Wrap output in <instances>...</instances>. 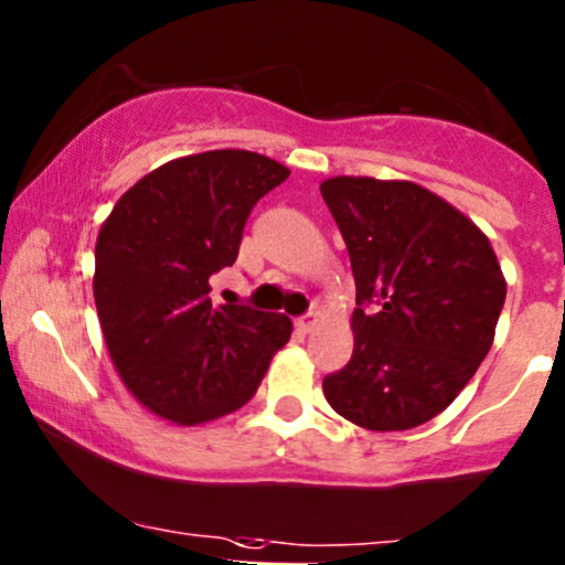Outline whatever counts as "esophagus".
Wrapping results in <instances>:
<instances>
[{"mask_svg": "<svg viewBox=\"0 0 565 565\" xmlns=\"http://www.w3.org/2000/svg\"><path fill=\"white\" fill-rule=\"evenodd\" d=\"M316 321H319V316H316V311H308L306 316H300V319L295 321V327L300 332H311L313 327H316Z\"/></svg>", "mask_w": 565, "mask_h": 565, "instance_id": "34e87169", "label": "esophagus"}]
</instances>
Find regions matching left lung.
Returning <instances> with one entry per match:
<instances>
[{
  "mask_svg": "<svg viewBox=\"0 0 565 565\" xmlns=\"http://www.w3.org/2000/svg\"><path fill=\"white\" fill-rule=\"evenodd\" d=\"M321 198L356 281L353 353L324 377L327 402L373 431L426 424L491 351L507 297L491 241L413 182L334 177Z\"/></svg>",
  "mask_w": 565,
  "mask_h": 565,
  "instance_id": "8db88e82",
  "label": "left lung"
}]
</instances>
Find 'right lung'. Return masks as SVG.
Here are the masks:
<instances>
[{
	"label": "right lung",
	"instance_id": "obj_1",
	"mask_svg": "<svg viewBox=\"0 0 565 565\" xmlns=\"http://www.w3.org/2000/svg\"><path fill=\"white\" fill-rule=\"evenodd\" d=\"M287 177L257 152L190 154L139 179L102 225L93 297L104 340L128 392L160 418L192 426L244 407L292 334L284 313L209 297L254 203Z\"/></svg>",
	"mask_w": 565,
	"mask_h": 565
}]
</instances>
